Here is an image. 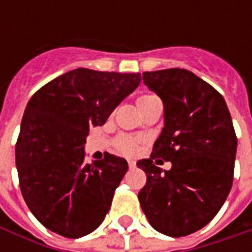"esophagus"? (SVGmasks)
<instances>
[{
  "label": "esophagus",
  "mask_w": 252,
  "mask_h": 252,
  "mask_svg": "<svg viewBox=\"0 0 252 252\" xmlns=\"http://www.w3.org/2000/svg\"><path fill=\"white\" fill-rule=\"evenodd\" d=\"M128 166H129V169H135V167H136V162L129 159V160H128Z\"/></svg>",
  "instance_id": "34e87169"
}]
</instances>
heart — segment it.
<instances>
[{"instance_id": "heart-1", "label": "heart", "mask_w": 252, "mask_h": 252, "mask_svg": "<svg viewBox=\"0 0 252 252\" xmlns=\"http://www.w3.org/2000/svg\"><path fill=\"white\" fill-rule=\"evenodd\" d=\"M155 99H158L155 95H151V94H144V95H140L139 98L136 99L137 109L143 108L144 105L153 102ZM140 146H142V140L137 139V137L128 136V135H121L116 139V148L117 151H120L121 154L124 155H135V154L139 153L140 150Z\"/></svg>"}]
</instances>
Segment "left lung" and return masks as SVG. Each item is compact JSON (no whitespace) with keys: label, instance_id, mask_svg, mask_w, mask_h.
Masks as SVG:
<instances>
[{"label":"left lung","instance_id":"obj_1","mask_svg":"<svg viewBox=\"0 0 252 252\" xmlns=\"http://www.w3.org/2000/svg\"><path fill=\"white\" fill-rule=\"evenodd\" d=\"M143 81L163 102L164 126L151 157L137 162L147 175L139 201L154 229L181 238L205 227L227 200L238 139L221 94L191 71H146ZM158 158L172 169L162 173Z\"/></svg>","mask_w":252,"mask_h":252}]
</instances>
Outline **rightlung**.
I'll use <instances>...</instances> for the list:
<instances>
[{
    "label": "right lung",
    "mask_w": 252,
    "mask_h": 252,
    "mask_svg": "<svg viewBox=\"0 0 252 252\" xmlns=\"http://www.w3.org/2000/svg\"><path fill=\"white\" fill-rule=\"evenodd\" d=\"M140 79L139 72L81 67L52 79L30 99L16 143V167L30 211L52 232L82 238L104 221L128 163L110 154L85 163V143L89 129L104 126Z\"/></svg>",
    "instance_id": "obj_1"
}]
</instances>
